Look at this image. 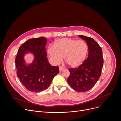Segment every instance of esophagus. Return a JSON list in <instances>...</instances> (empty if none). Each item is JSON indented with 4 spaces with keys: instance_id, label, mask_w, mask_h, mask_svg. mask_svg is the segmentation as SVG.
Masks as SVG:
<instances>
[{
    "instance_id": "esophagus-1",
    "label": "esophagus",
    "mask_w": 121,
    "mask_h": 121,
    "mask_svg": "<svg viewBox=\"0 0 121 121\" xmlns=\"http://www.w3.org/2000/svg\"><path fill=\"white\" fill-rule=\"evenodd\" d=\"M64 69V67H63V66H59V71L60 72H61L63 69Z\"/></svg>"
}]
</instances>
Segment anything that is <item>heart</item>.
I'll return each instance as SVG.
<instances>
[{
  "label": "heart",
  "instance_id": "heart-1",
  "mask_svg": "<svg viewBox=\"0 0 121 121\" xmlns=\"http://www.w3.org/2000/svg\"><path fill=\"white\" fill-rule=\"evenodd\" d=\"M89 50L88 45L83 40L64 38L56 40L54 46L48 47L47 52L51 61L59 64L63 59L72 67L79 66L85 61Z\"/></svg>",
  "mask_w": 121,
  "mask_h": 121
}]
</instances>
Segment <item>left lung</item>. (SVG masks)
Masks as SVG:
<instances>
[{
    "instance_id": "obj_1",
    "label": "left lung",
    "mask_w": 121,
    "mask_h": 121,
    "mask_svg": "<svg viewBox=\"0 0 121 121\" xmlns=\"http://www.w3.org/2000/svg\"><path fill=\"white\" fill-rule=\"evenodd\" d=\"M78 36L86 41L89 55L81 65L69 69L70 75L67 81L73 89L82 92L91 89L97 83L101 75L103 59L101 48L93 39L84 35Z\"/></svg>"
}]
</instances>
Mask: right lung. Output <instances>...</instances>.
Here are the masks:
<instances>
[{
    "label": "right lung",
    "instance_id": "right-lung-1",
    "mask_svg": "<svg viewBox=\"0 0 121 121\" xmlns=\"http://www.w3.org/2000/svg\"><path fill=\"white\" fill-rule=\"evenodd\" d=\"M47 42L43 37L27 40L20 47L16 57L17 76L24 87L32 92L46 90L59 72V67L52 66L48 61L45 50ZM28 53L34 57L30 64L26 63L24 59V56Z\"/></svg>",
    "mask_w": 121,
    "mask_h": 121
}]
</instances>
